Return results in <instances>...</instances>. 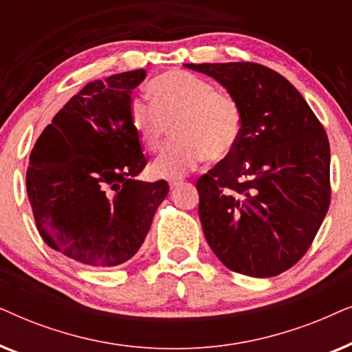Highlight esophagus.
Listing matches in <instances>:
<instances>
[{"label":"esophagus","instance_id":"obj_1","mask_svg":"<svg viewBox=\"0 0 352 352\" xmlns=\"http://www.w3.org/2000/svg\"><path fill=\"white\" fill-rule=\"evenodd\" d=\"M182 181H184V179H182V177H170V181H168V182H170L171 189H175V187L182 184Z\"/></svg>","mask_w":352,"mask_h":352}]
</instances>
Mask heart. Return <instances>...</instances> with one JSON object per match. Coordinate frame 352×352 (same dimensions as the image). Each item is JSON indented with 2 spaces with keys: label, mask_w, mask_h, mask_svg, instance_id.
I'll return each instance as SVG.
<instances>
[{
  "label": "heart",
  "mask_w": 352,
  "mask_h": 352,
  "mask_svg": "<svg viewBox=\"0 0 352 352\" xmlns=\"http://www.w3.org/2000/svg\"><path fill=\"white\" fill-rule=\"evenodd\" d=\"M151 102L134 98L128 118L147 152L160 151L170 126L176 139L153 162V175L177 177L205 158L221 162L237 148L243 134V110L239 99L186 70H170L147 83Z\"/></svg>",
  "instance_id": "obj_1"
}]
</instances>
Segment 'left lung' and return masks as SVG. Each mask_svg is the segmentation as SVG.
I'll return each mask as SVG.
<instances>
[{"mask_svg":"<svg viewBox=\"0 0 352 352\" xmlns=\"http://www.w3.org/2000/svg\"><path fill=\"white\" fill-rule=\"evenodd\" d=\"M239 99L237 148L199 177L206 242L230 271L272 277L300 261L330 206V144L287 78L254 62L186 64Z\"/></svg>","mask_w":352,"mask_h":352,"instance_id":"1","label":"left lung"}]
</instances>
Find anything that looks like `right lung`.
I'll return each mask as SVG.
<instances>
[{
    "label": "right lung",
    "instance_id": "right-lung-1",
    "mask_svg": "<svg viewBox=\"0 0 352 352\" xmlns=\"http://www.w3.org/2000/svg\"><path fill=\"white\" fill-rule=\"evenodd\" d=\"M146 70L89 81L36 139L27 194L38 232L52 250L98 267L131 259L168 194V182L134 176L147 158L128 118Z\"/></svg>",
    "mask_w": 352,
    "mask_h": 352
}]
</instances>
